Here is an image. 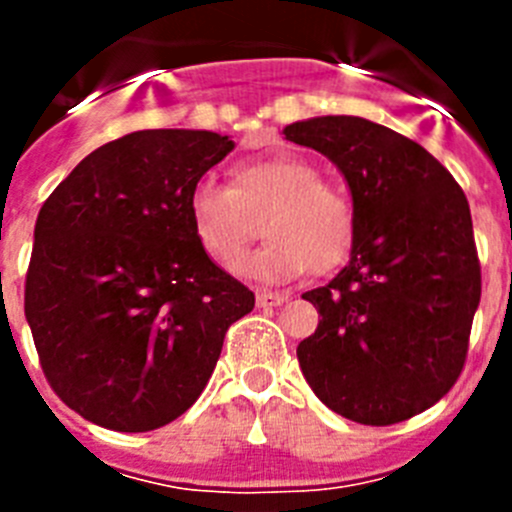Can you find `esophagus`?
I'll return each mask as SVG.
<instances>
[{"mask_svg": "<svg viewBox=\"0 0 512 512\" xmlns=\"http://www.w3.org/2000/svg\"><path fill=\"white\" fill-rule=\"evenodd\" d=\"M289 300L287 292H274V289H259L256 292V302L259 307H279Z\"/></svg>", "mask_w": 512, "mask_h": 512, "instance_id": "esophagus-1", "label": "esophagus"}]
</instances>
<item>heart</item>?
I'll return each mask as SVG.
<instances>
[{"instance_id":"b5f03b06","label":"heart","mask_w":512,"mask_h":512,"mask_svg":"<svg viewBox=\"0 0 512 512\" xmlns=\"http://www.w3.org/2000/svg\"><path fill=\"white\" fill-rule=\"evenodd\" d=\"M189 223L202 251L230 266L259 235L269 241L243 256L235 271L264 282H287L302 271H333L351 251L356 233L354 205L318 166L302 156H269L233 166V187L210 176L189 192Z\"/></svg>"}]
</instances>
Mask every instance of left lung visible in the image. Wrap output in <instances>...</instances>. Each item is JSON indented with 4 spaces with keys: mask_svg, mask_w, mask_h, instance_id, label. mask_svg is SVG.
I'll return each instance as SVG.
<instances>
[{
    "mask_svg": "<svg viewBox=\"0 0 512 512\" xmlns=\"http://www.w3.org/2000/svg\"><path fill=\"white\" fill-rule=\"evenodd\" d=\"M284 135L341 169L356 215L348 266L302 295L323 318L297 346L302 374L343 418L402 423L467 361L482 297L467 197L423 146L364 117H312Z\"/></svg>",
    "mask_w": 512,
    "mask_h": 512,
    "instance_id": "obj_1",
    "label": "left lung"
}]
</instances>
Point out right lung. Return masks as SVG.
<instances>
[{
    "label": "right lung",
    "mask_w": 512,
    "mask_h": 512,
    "mask_svg": "<svg viewBox=\"0 0 512 512\" xmlns=\"http://www.w3.org/2000/svg\"><path fill=\"white\" fill-rule=\"evenodd\" d=\"M230 151L210 130H135L40 207L25 318L45 379L81 418L143 433L187 413L256 305L189 223V192Z\"/></svg>",
    "instance_id": "add662e5"
}]
</instances>
